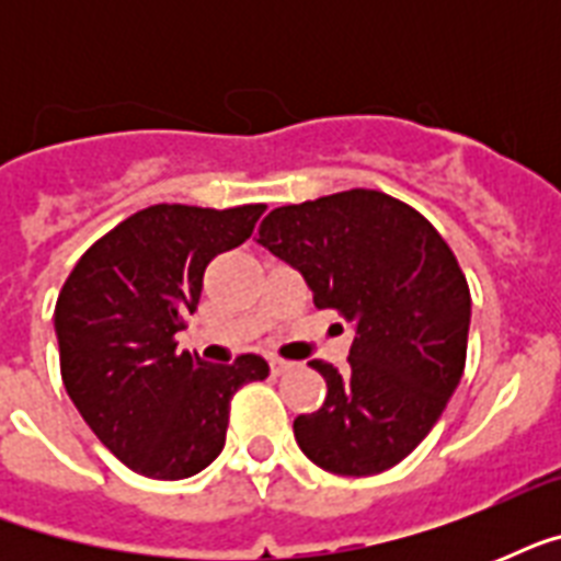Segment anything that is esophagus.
I'll return each instance as SVG.
<instances>
[{"label":"esophagus","mask_w":561,"mask_h":561,"mask_svg":"<svg viewBox=\"0 0 561 561\" xmlns=\"http://www.w3.org/2000/svg\"><path fill=\"white\" fill-rule=\"evenodd\" d=\"M290 369H294V364H290V360H282V358L271 360V373L273 375H285V373H290Z\"/></svg>","instance_id":"1"}]
</instances>
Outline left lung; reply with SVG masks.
Listing matches in <instances>:
<instances>
[{"mask_svg":"<svg viewBox=\"0 0 561 561\" xmlns=\"http://www.w3.org/2000/svg\"><path fill=\"white\" fill-rule=\"evenodd\" d=\"M259 244L302 273L317 308L355 323L350 367L311 360L323 408L294 419L308 460L343 478L401 462L443 416L469 346V282L413 206L350 188L273 209Z\"/></svg>","mask_w":561,"mask_h":561,"instance_id":"obj_1","label":"left lung"}]
</instances>
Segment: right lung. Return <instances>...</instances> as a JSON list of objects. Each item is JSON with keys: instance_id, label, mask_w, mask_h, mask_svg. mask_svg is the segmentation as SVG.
Masks as SVG:
<instances>
[{"instance_id": "right-lung-1", "label": "right lung", "mask_w": 561, "mask_h": 561, "mask_svg": "<svg viewBox=\"0 0 561 561\" xmlns=\"http://www.w3.org/2000/svg\"><path fill=\"white\" fill-rule=\"evenodd\" d=\"M264 203L201 209L157 203L99 238L55 306L60 375L92 434L145 478L183 480L227 443L238 387L267 378V360L206 364L174 334L201 302L218 253L253 236Z\"/></svg>"}]
</instances>
